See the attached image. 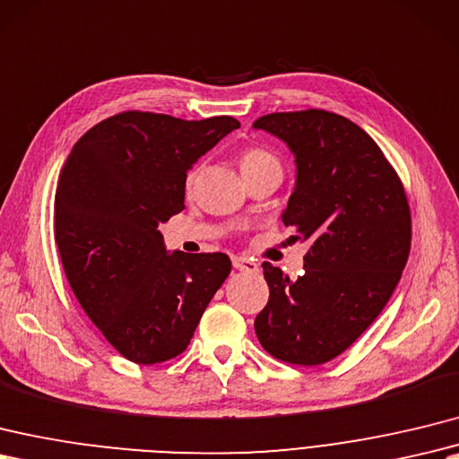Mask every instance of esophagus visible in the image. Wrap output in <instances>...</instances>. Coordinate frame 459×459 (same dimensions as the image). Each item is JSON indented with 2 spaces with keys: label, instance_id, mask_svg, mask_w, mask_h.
Instances as JSON below:
<instances>
[{
  "label": "esophagus",
  "instance_id": "obj_1",
  "mask_svg": "<svg viewBox=\"0 0 459 459\" xmlns=\"http://www.w3.org/2000/svg\"><path fill=\"white\" fill-rule=\"evenodd\" d=\"M232 265L238 272H248V273H255V272L260 270V265L255 264L252 258H240V255H237V258H232Z\"/></svg>",
  "mask_w": 459,
  "mask_h": 459
}]
</instances>
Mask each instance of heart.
I'll use <instances>...</instances> for the list:
<instances>
[{"instance_id":"1","label":"heart","mask_w":459,"mask_h":459,"mask_svg":"<svg viewBox=\"0 0 459 459\" xmlns=\"http://www.w3.org/2000/svg\"><path fill=\"white\" fill-rule=\"evenodd\" d=\"M238 166H240V172H242L244 179L260 176V174H270V172L283 174L281 160L264 146H247L244 151H240L238 152ZM197 176H199V169H191V172L187 174V178H186L187 191L195 186Z\"/></svg>"}]
</instances>
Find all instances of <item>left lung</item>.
<instances>
[{
	"label": "left lung",
	"mask_w": 459,
	"mask_h": 459,
	"mask_svg": "<svg viewBox=\"0 0 459 459\" xmlns=\"http://www.w3.org/2000/svg\"><path fill=\"white\" fill-rule=\"evenodd\" d=\"M254 126L295 154L283 225L311 242L297 280L262 264L270 299L254 330L275 359L321 366L354 344L395 291L411 252L409 199L377 143L342 115L270 113Z\"/></svg>",
	"instance_id": "8db88e82"
}]
</instances>
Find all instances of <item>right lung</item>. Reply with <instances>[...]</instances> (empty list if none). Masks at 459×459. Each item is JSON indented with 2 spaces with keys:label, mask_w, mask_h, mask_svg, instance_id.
<instances>
[{
  "label": "right lung",
  "mask_w": 459,
  "mask_h": 459,
  "mask_svg": "<svg viewBox=\"0 0 459 459\" xmlns=\"http://www.w3.org/2000/svg\"><path fill=\"white\" fill-rule=\"evenodd\" d=\"M240 123L151 111L108 117L58 176L55 240L78 303L126 359L179 356L230 273L222 252L168 254L158 222L184 209L187 169Z\"/></svg>",
  "instance_id": "obj_1"
}]
</instances>
